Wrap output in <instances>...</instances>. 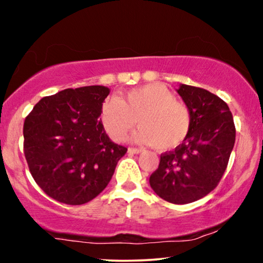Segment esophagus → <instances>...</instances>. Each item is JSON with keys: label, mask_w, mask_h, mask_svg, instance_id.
Masks as SVG:
<instances>
[{"label": "esophagus", "mask_w": 263, "mask_h": 263, "mask_svg": "<svg viewBox=\"0 0 263 263\" xmlns=\"http://www.w3.org/2000/svg\"><path fill=\"white\" fill-rule=\"evenodd\" d=\"M142 152H144L142 148H128L129 154H139Z\"/></svg>", "instance_id": "1"}]
</instances>
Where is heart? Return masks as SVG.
Wrapping results in <instances>:
<instances>
[{
  "mask_svg": "<svg viewBox=\"0 0 263 263\" xmlns=\"http://www.w3.org/2000/svg\"><path fill=\"white\" fill-rule=\"evenodd\" d=\"M137 119L141 127L132 141L156 145L159 151L178 147L192 125L189 108L176 101L174 93L159 82L132 88L122 97H110L102 104V125L112 141H125Z\"/></svg>",
  "mask_w": 263,
  "mask_h": 263,
  "instance_id": "b5f03b06",
  "label": "heart"
}]
</instances>
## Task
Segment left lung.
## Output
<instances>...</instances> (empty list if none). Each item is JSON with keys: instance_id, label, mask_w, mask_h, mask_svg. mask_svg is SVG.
<instances>
[{"instance_id": "1", "label": "left lung", "mask_w": 263, "mask_h": 263, "mask_svg": "<svg viewBox=\"0 0 263 263\" xmlns=\"http://www.w3.org/2000/svg\"><path fill=\"white\" fill-rule=\"evenodd\" d=\"M177 93L191 110V129L174 152L161 154L149 183L164 200L188 204L221 181L234 147L235 126L227 103L214 93L183 84Z\"/></svg>"}]
</instances>
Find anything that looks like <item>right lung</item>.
Instances as JSON below:
<instances>
[{
    "mask_svg": "<svg viewBox=\"0 0 263 263\" xmlns=\"http://www.w3.org/2000/svg\"><path fill=\"white\" fill-rule=\"evenodd\" d=\"M105 86L66 88L43 97L24 122L30 174L48 197L68 205L91 201L104 191L127 148L103 127Z\"/></svg>",
    "mask_w": 263,
    "mask_h": 263,
    "instance_id": "add662e5",
    "label": "right lung"
}]
</instances>
